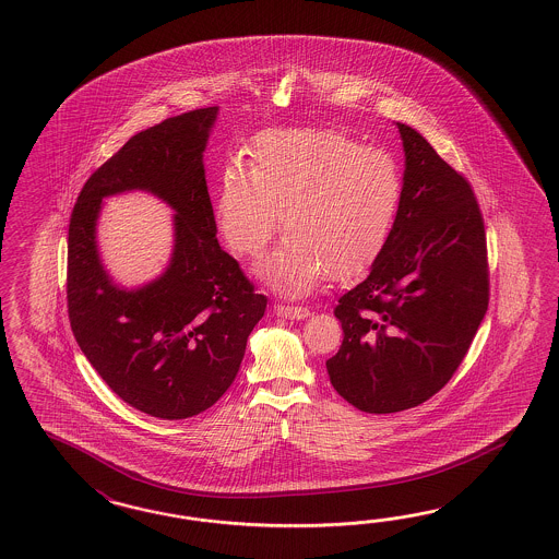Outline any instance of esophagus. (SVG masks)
Wrapping results in <instances>:
<instances>
[{
  "label": "esophagus",
  "mask_w": 559,
  "mask_h": 559,
  "mask_svg": "<svg viewBox=\"0 0 559 559\" xmlns=\"http://www.w3.org/2000/svg\"><path fill=\"white\" fill-rule=\"evenodd\" d=\"M274 311H276V314L288 317V319H307V317H311V309H309V307L288 305V302H278V305L274 307Z\"/></svg>",
  "instance_id": "1"
}]
</instances>
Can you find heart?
<instances>
[{
  "mask_svg": "<svg viewBox=\"0 0 559 559\" xmlns=\"http://www.w3.org/2000/svg\"><path fill=\"white\" fill-rule=\"evenodd\" d=\"M402 202V174L380 147L329 129L260 135L250 169L230 162L216 198L219 231L231 250L257 259L283 212L286 240L262 274L286 293H305L328 273L352 281L380 259Z\"/></svg>",
  "mask_w": 559,
  "mask_h": 559,
  "instance_id": "heart-1",
  "label": "heart"
}]
</instances>
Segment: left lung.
<instances>
[{"label":"left lung","mask_w":559,"mask_h":559,"mask_svg":"<svg viewBox=\"0 0 559 559\" xmlns=\"http://www.w3.org/2000/svg\"><path fill=\"white\" fill-rule=\"evenodd\" d=\"M406 151L390 240L364 283L335 307L343 328L329 357L333 388L352 406L392 414L440 392L489 307L487 234L473 186L416 129Z\"/></svg>","instance_id":"obj_1"}]
</instances>
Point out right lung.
<instances>
[{
    "instance_id": "right-lung-1",
    "label": "right lung",
    "mask_w": 559,
    "mask_h": 559,
    "mask_svg": "<svg viewBox=\"0 0 559 559\" xmlns=\"http://www.w3.org/2000/svg\"><path fill=\"white\" fill-rule=\"evenodd\" d=\"M216 115L218 107L190 110L131 136L86 179L70 214L74 340L115 394L164 420L195 416L226 394L266 309L216 238L202 164ZM127 189L157 192L179 212L170 269L136 292L109 283L94 242L102 198Z\"/></svg>"
}]
</instances>
